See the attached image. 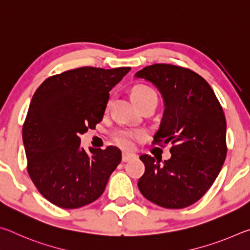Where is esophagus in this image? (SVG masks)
<instances>
[{"instance_id": "obj_1", "label": "esophagus", "mask_w": 250, "mask_h": 250, "mask_svg": "<svg viewBox=\"0 0 250 250\" xmlns=\"http://www.w3.org/2000/svg\"><path fill=\"white\" fill-rule=\"evenodd\" d=\"M135 158H137V155L134 153H130V152H124V153H122V161H124V162H128V161L133 160Z\"/></svg>"}]
</instances>
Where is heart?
Segmentation results:
<instances>
[{"label": "heart", "mask_w": 250, "mask_h": 250, "mask_svg": "<svg viewBox=\"0 0 250 250\" xmlns=\"http://www.w3.org/2000/svg\"><path fill=\"white\" fill-rule=\"evenodd\" d=\"M151 95H155L154 90L152 88L145 86V84H140V86L134 87V89L132 90V98L133 100H138L141 98H145L146 96H151ZM110 104H111V99L108 100L107 105L105 108L109 109ZM141 133L137 132V131H130V130H121L118 131L115 135V140L116 142L122 147H131L133 145V140L135 138H140Z\"/></svg>", "instance_id": "b5f03b06"}]
</instances>
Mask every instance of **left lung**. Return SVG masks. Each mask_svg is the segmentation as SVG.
<instances>
[{
	"label": "left lung",
	"instance_id": "1",
	"mask_svg": "<svg viewBox=\"0 0 250 250\" xmlns=\"http://www.w3.org/2000/svg\"><path fill=\"white\" fill-rule=\"evenodd\" d=\"M158 88L164 111L153 145L171 143V158L140 156L146 171L138 188L166 208L194 204L216 180L227 154L226 119L206 80L183 67L155 64L134 75Z\"/></svg>",
	"mask_w": 250,
	"mask_h": 250
}]
</instances>
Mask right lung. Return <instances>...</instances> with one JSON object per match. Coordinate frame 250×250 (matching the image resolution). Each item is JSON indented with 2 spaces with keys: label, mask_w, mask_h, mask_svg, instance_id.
I'll list each match as a JSON object with an SVG mask.
<instances>
[{
  "label": "right lung",
  "mask_w": 250,
  "mask_h": 250,
  "mask_svg": "<svg viewBox=\"0 0 250 250\" xmlns=\"http://www.w3.org/2000/svg\"><path fill=\"white\" fill-rule=\"evenodd\" d=\"M82 67L52 76L37 88L23 125L27 171L46 200L62 208L90 204L121 162L116 146H80V135L103 120L109 91L130 71Z\"/></svg>",
  "instance_id": "1"
}]
</instances>
